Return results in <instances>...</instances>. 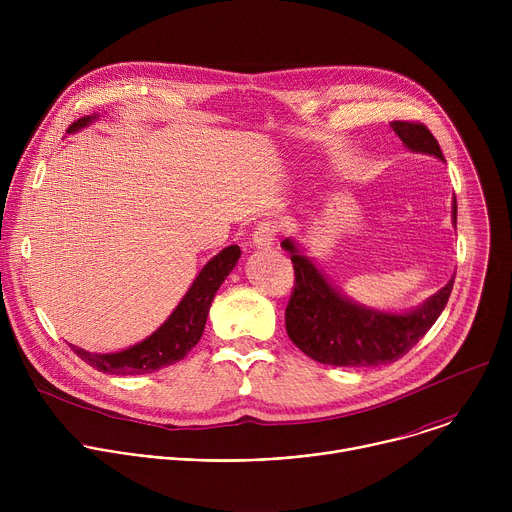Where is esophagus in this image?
Listing matches in <instances>:
<instances>
[{
  "instance_id": "34e87169",
  "label": "esophagus",
  "mask_w": 512,
  "mask_h": 512,
  "mask_svg": "<svg viewBox=\"0 0 512 512\" xmlns=\"http://www.w3.org/2000/svg\"><path fill=\"white\" fill-rule=\"evenodd\" d=\"M279 231L277 221H263L253 231V243L255 247H271L275 241V235Z\"/></svg>"
}]
</instances>
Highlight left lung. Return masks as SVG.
<instances>
[{
  "label": "left lung",
  "mask_w": 512,
  "mask_h": 512,
  "mask_svg": "<svg viewBox=\"0 0 512 512\" xmlns=\"http://www.w3.org/2000/svg\"><path fill=\"white\" fill-rule=\"evenodd\" d=\"M393 131L411 152L444 160L427 125L393 121ZM446 162V160H444ZM458 206L454 204V221ZM294 263V289L285 308V330L304 354L332 367H379L405 356L444 312L454 279L409 314H383L342 298L314 263L289 239L281 243Z\"/></svg>",
  "instance_id": "obj_1"
}]
</instances>
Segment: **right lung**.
<instances>
[{
    "instance_id": "obj_1",
    "label": "right lung",
    "mask_w": 512,
    "mask_h": 512,
    "mask_svg": "<svg viewBox=\"0 0 512 512\" xmlns=\"http://www.w3.org/2000/svg\"><path fill=\"white\" fill-rule=\"evenodd\" d=\"M91 121L93 117L75 121L68 127V133L85 127ZM239 257L241 249L231 245L210 259L172 316L143 342L113 354H93L70 344L72 350L87 364H91L93 369L109 375H143L170 367V364L182 360L198 344L216 289L221 287L225 277L233 271Z\"/></svg>"
}]
</instances>
